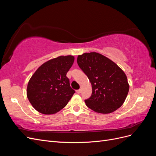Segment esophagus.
Listing matches in <instances>:
<instances>
[{
    "instance_id": "obj_1",
    "label": "esophagus",
    "mask_w": 156,
    "mask_h": 156,
    "mask_svg": "<svg viewBox=\"0 0 156 156\" xmlns=\"http://www.w3.org/2000/svg\"><path fill=\"white\" fill-rule=\"evenodd\" d=\"M81 89H79V90H76V92H77V94H80V93H81Z\"/></svg>"
}]
</instances>
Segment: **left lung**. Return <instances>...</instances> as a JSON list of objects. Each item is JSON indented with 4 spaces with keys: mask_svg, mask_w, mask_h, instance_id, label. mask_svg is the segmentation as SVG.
<instances>
[{
    "mask_svg": "<svg viewBox=\"0 0 156 156\" xmlns=\"http://www.w3.org/2000/svg\"><path fill=\"white\" fill-rule=\"evenodd\" d=\"M77 64L92 84V95L84 100L88 108L108 114L122 105L129 86L125 73L117 64L96 52L79 55Z\"/></svg>",
    "mask_w": 156,
    "mask_h": 156,
    "instance_id": "1",
    "label": "left lung"
}]
</instances>
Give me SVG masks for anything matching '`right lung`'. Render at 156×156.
<instances>
[{
  "mask_svg": "<svg viewBox=\"0 0 156 156\" xmlns=\"http://www.w3.org/2000/svg\"><path fill=\"white\" fill-rule=\"evenodd\" d=\"M74 56H60L37 68L29 80L27 94L36 111L45 115L55 114L68 104L75 90L66 74Z\"/></svg>",
  "mask_w": 156,
  "mask_h": 156,
  "instance_id": "1",
  "label": "right lung"
}]
</instances>
